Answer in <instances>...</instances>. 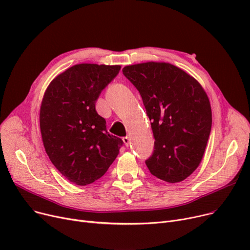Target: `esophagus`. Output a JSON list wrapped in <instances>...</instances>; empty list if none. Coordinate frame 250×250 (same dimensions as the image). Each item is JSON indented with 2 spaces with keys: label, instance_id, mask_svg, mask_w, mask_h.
<instances>
[{
  "label": "esophagus",
  "instance_id": "obj_1",
  "mask_svg": "<svg viewBox=\"0 0 250 250\" xmlns=\"http://www.w3.org/2000/svg\"><path fill=\"white\" fill-rule=\"evenodd\" d=\"M123 140H124L125 145L126 147H128V146L130 145V137H129V136H126V137H125Z\"/></svg>",
  "mask_w": 250,
  "mask_h": 250
}]
</instances>
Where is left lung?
I'll use <instances>...</instances> for the list:
<instances>
[{"mask_svg":"<svg viewBox=\"0 0 250 250\" xmlns=\"http://www.w3.org/2000/svg\"><path fill=\"white\" fill-rule=\"evenodd\" d=\"M124 75L140 92L155 139L146 160L164 181L185 180L200 165L212 128L208 95L193 77L168 62L126 65Z\"/></svg>","mask_w":250,"mask_h":250,"instance_id":"8db88e82","label":"left lung"}]
</instances>
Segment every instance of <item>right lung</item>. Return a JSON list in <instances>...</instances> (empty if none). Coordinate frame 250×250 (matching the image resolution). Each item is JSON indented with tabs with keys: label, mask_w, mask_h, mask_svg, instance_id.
Returning a JSON list of instances; mask_svg holds the SVG:
<instances>
[{
	"label": "right lung",
	"mask_w": 250,
	"mask_h": 250,
	"mask_svg": "<svg viewBox=\"0 0 250 250\" xmlns=\"http://www.w3.org/2000/svg\"><path fill=\"white\" fill-rule=\"evenodd\" d=\"M121 65L80 63L57 76L48 85L39 123L51 163L69 181L87 186L107 171L123 146L109 135L95 103Z\"/></svg>",
	"instance_id": "add662e5"
}]
</instances>
